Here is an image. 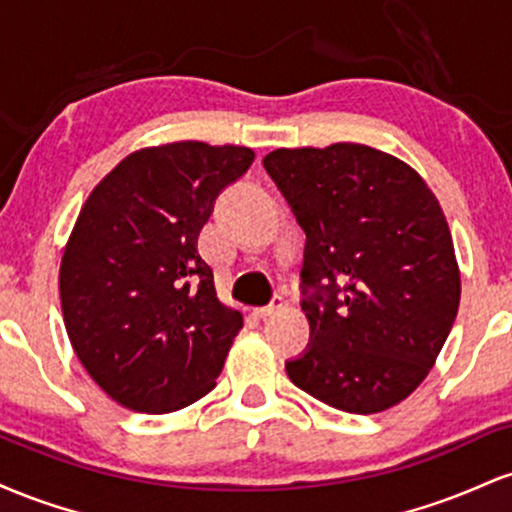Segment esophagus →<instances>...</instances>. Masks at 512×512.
Masks as SVG:
<instances>
[{
	"instance_id": "obj_1",
	"label": "esophagus",
	"mask_w": 512,
	"mask_h": 512,
	"mask_svg": "<svg viewBox=\"0 0 512 512\" xmlns=\"http://www.w3.org/2000/svg\"><path fill=\"white\" fill-rule=\"evenodd\" d=\"M284 305H286L284 298H281V296H276L272 303H269V305H264V308H255V310H252V313H255L257 317H262V320H264V317H272V315L279 313V310L284 308Z\"/></svg>"
}]
</instances>
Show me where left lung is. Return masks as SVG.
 I'll use <instances>...</instances> for the list:
<instances>
[{
    "label": "left lung",
    "instance_id": "left-lung-1",
    "mask_svg": "<svg viewBox=\"0 0 512 512\" xmlns=\"http://www.w3.org/2000/svg\"><path fill=\"white\" fill-rule=\"evenodd\" d=\"M262 163L305 231L310 349L286 363L291 383L349 414L395 407L424 383L460 305L436 195L366 144L276 149Z\"/></svg>",
    "mask_w": 512,
    "mask_h": 512
}]
</instances>
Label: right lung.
Masks as SVG:
<instances>
[{"mask_svg": "<svg viewBox=\"0 0 512 512\" xmlns=\"http://www.w3.org/2000/svg\"><path fill=\"white\" fill-rule=\"evenodd\" d=\"M248 146L173 142L122 158L64 245L60 301L81 366L122 407L170 414L216 387L243 315L216 298L197 250Z\"/></svg>", "mask_w": 512, "mask_h": 512, "instance_id": "add662e5", "label": "right lung"}]
</instances>
